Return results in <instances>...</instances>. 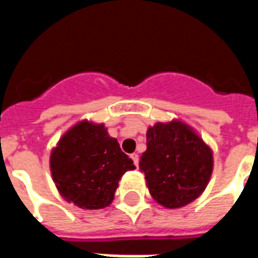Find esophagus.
<instances>
[{"label":"esophagus","instance_id":"esophagus-1","mask_svg":"<svg viewBox=\"0 0 258 258\" xmlns=\"http://www.w3.org/2000/svg\"><path fill=\"white\" fill-rule=\"evenodd\" d=\"M130 158H131V159H133V162H134V165L135 166H138L139 165V155H138V154H131V155H130Z\"/></svg>","mask_w":258,"mask_h":258}]
</instances>
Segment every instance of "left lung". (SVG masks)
I'll return each instance as SVG.
<instances>
[{
	"label": "left lung",
	"instance_id": "obj_1",
	"mask_svg": "<svg viewBox=\"0 0 258 258\" xmlns=\"http://www.w3.org/2000/svg\"><path fill=\"white\" fill-rule=\"evenodd\" d=\"M146 137L139 166L154 200L176 209L198 198L213 170L212 151L204 141L179 121L157 123Z\"/></svg>",
	"mask_w": 258,
	"mask_h": 258
}]
</instances>
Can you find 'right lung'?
Instances as JSON below:
<instances>
[{
    "label": "right lung",
    "mask_w": 258,
    "mask_h": 258,
    "mask_svg": "<svg viewBox=\"0 0 258 258\" xmlns=\"http://www.w3.org/2000/svg\"><path fill=\"white\" fill-rule=\"evenodd\" d=\"M133 161L103 124L82 121L71 128L50 155L58 191L82 209H101L113 200L117 182Z\"/></svg>",
    "instance_id": "1"
}]
</instances>
